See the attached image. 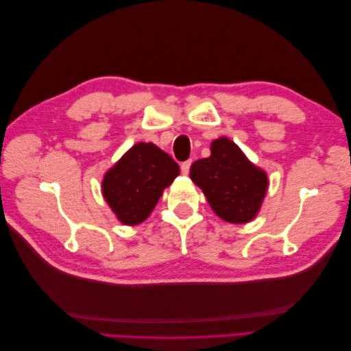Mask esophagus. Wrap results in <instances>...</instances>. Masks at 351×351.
<instances>
[{"mask_svg":"<svg viewBox=\"0 0 351 351\" xmlns=\"http://www.w3.org/2000/svg\"><path fill=\"white\" fill-rule=\"evenodd\" d=\"M190 166H191V161H190V160H189V161H184V162L181 164V171H182V175H189Z\"/></svg>","mask_w":351,"mask_h":351,"instance_id":"esophagus-1","label":"esophagus"}]
</instances>
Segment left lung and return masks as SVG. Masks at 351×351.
Wrapping results in <instances>:
<instances>
[{
  "label": "left lung",
  "instance_id": "8db88e82",
  "mask_svg": "<svg viewBox=\"0 0 351 351\" xmlns=\"http://www.w3.org/2000/svg\"><path fill=\"white\" fill-rule=\"evenodd\" d=\"M211 155L191 164L190 178L221 220L244 225L256 217L267 195L268 176L232 140L219 137Z\"/></svg>",
  "mask_w": 351,
  "mask_h": 351
}]
</instances>
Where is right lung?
<instances>
[{
    "label": "right lung",
    "instance_id": "right-lung-1",
    "mask_svg": "<svg viewBox=\"0 0 351 351\" xmlns=\"http://www.w3.org/2000/svg\"><path fill=\"white\" fill-rule=\"evenodd\" d=\"M180 175V166L154 143L140 141L128 149L102 178V196L125 226L143 223Z\"/></svg>",
    "mask_w": 351,
    "mask_h": 351
}]
</instances>
